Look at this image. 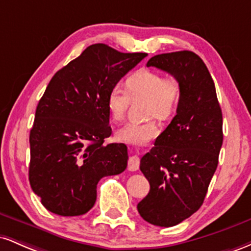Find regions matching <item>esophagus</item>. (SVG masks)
Returning a JSON list of instances; mask_svg holds the SVG:
<instances>
[{
    "label": "esophagus",
    "instance_id": "obj_1",
    "mask_svg": "<svg viewBox=\"0 0 251 251\" xmlns=\"http://www.w3.org/2000/svg\"><path fill=\"white\" fill-rule=\"evenodd\" d=\"M128 165H127V169L129 171H137L138 169H139V164H140V159L138 155H131V157L128 158Z\"/></svg>",
    "mask_w": 251,
    "mask_h": 251
}]
</instances>
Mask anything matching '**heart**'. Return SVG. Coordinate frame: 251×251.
I'll return each mask as SVG.
<instances>
[{
  "mask_svg": "<svg viewBox=\"0 0 251 251\" xmlns=\"http://www.w3.org/2000/svg\"><path fill=\"white\" fill-rule=\"evenodd\" d=\"M128 92L122 86L117 85L108 92L106 103L109 117L113 122L124 119L132 97H148L146 116L157 117L158 119H169L175 113L179 102L181 87L180 82L175 77H166L159 72L142 70L132 74L126 81ZM159 134V126L155 120L150 119L144 123L128 122L117 131L119 142L144 145Z\"/></svg>",
  "mask_w": 251,
  "mask_h": 251,
  "instance_id": "obj_1",
  "label": "heart"
}]
</instances>
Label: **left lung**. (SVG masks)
<instances>
[{"label":"left lung","instance_id":"1","mask_svg":"<svg viewBox=\"0 0 251 251\" xmlns=\"http://www.w3.org/2000/svg\"><path fill=\"white\" fill-rule=\"evenodd\" d=\"M146 66L168 72L181 87L177 114L140 159L150 192L138 203V212L149 223L168 227L203 204L217 169L223 118L214 80L194 51L159 54Z\"/></svg>","mask_w":251,"mask_h":251}]
</instances>
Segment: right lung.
<instances>
[{"mask_svg": "<svg viewBox=\"0 0 251 251\" xmlns=\"http://www.w3.org/2000/svg\"><path fill=\"white\" fill-rule=\"evenodd\" d=\"M146 55L96 43L51 77L29 135V183L48 211L86 214L97 201L99 180L125 171V144H103L112 133L106 99Z\"/></svg>", "mask_w": 251, "mask_h": 251, "instance_id": "right-lung-1", "label": "right lung"}]
</instances>
